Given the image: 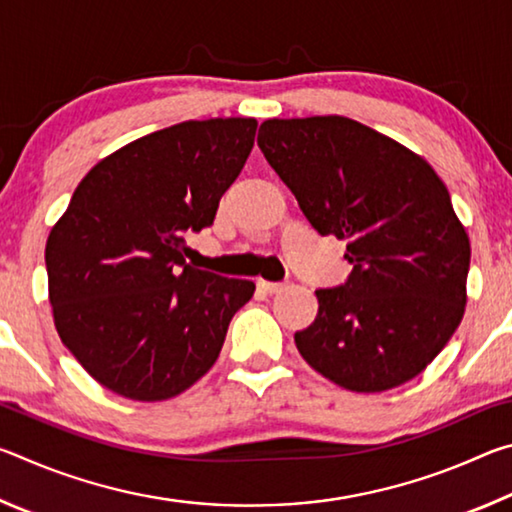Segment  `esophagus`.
I'll return each instance as SVG.
<instances>
[{
  "label": "esophagus",
  "instance_id": "34e87169",
  "mask_svg": "<svg viewBox=\"0 0 512 512\" xmlns=\"http://www.w3.org/2000/svg\"><path fill=\"white\" fill-rule=\"evenodd\" d=\"M257 289L264 291V293H277V291L284 289V284H282V282H266V280H259V282H257Z\"/></svg>",
  "mask_w": 512,
  "mask_h": 512
}]
</instances>
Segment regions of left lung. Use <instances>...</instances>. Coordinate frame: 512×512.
Listing matches in <instances>:
<instances>
[{
  "instance_id": "obj_1",
  "label": "left lung",
  "mask_w": 512,
  "mask_h": 512,
  "mask_svg": "<svg viewBox=\"0 0 512 512\" xmlns=\"http://www.w3.org/2000/svg\"><path fill=\"white\" fill-rule=\"evenodd\" d=\"M257 144L320 235L348 241V282L318 289L296 332L311 368L352 393L418 377L461 325L470 237L422 155L359 121L266 119Z\"/></svg>"
}]
</instances>
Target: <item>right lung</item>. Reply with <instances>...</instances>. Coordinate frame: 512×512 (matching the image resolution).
<instances>
[{"instance_id":"obj_1","label":"right lung","mask_w":512,"mask_h":512,"mask_svg":"<svg viewBox=\"0 0 512 512\" xmlns=\"http://www.w3.org/2000/svg\"><path fill=\"white\" fill-rule=\"evenodd\" d=\"M255 131L253 117H216L144 135L94 164L51 228L56 332L108 391L169 400L219 359L255 282L185 264V235L212 225Z\"/></svg>"}]
</instances>
